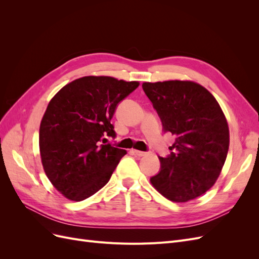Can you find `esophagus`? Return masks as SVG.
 Returning a JSON list of instances; mask_svg holds the SVG:
<instances>
[{"instance_id":"1","label":"esophagus","mask_w":259,"mask_h":259,"mask_svg":"<svg viewBox=\"0 0 259 259\" xmlns=\"http://www.w3.org/2000/svg\"><path fill=\"white\" fill-rule=\"evenodd\" d=\"M133 152H134V154L135 155H137V156H145L146 154H147V152H144V151H139V150H133Z\"/></svg>"}]
</instances>
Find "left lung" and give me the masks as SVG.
Instances as JSON below:
<instances>
[{
	"mask_svg": "<svg viewBox=\"0 0 259 259\" xmlns=\"http://www.w3.org/2000/svg\"><path fill=\"white\" fill-rule=\"evenodd\" d=\"M143 90L162 122L175 136L170 153L159 156V173L150 178L163 197L187 202L200 197L221 174L229 149V128L211 94L190 81L144 83Z\"/></svg>",
	"mask_w": 259,
	"mask_h": 259,
	"instance_id": "obj_1",
	"label": "left lung"
}]
</instances>
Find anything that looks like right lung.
Returning <instances> with one entry per match:
<instances>
[{
    "instance_id": "add662e5",
    "label": "right lung",
    "mask_w": 259,
    "mask_h": 259,
    "mask_svg": "<svg viewBox=\"0 0 259 259\" xmlns=\"http://www.w3.org/2000/svg\"><path fill=\"white\" fill-rule=\"evenodd\" d=\"M138 85L110 76H84L50 101L40 125V153L46 176L66 198L83 201L96 193L126 154L107 144V137L115 138L112 116Z\"/></svg>"
}]
</instances>
